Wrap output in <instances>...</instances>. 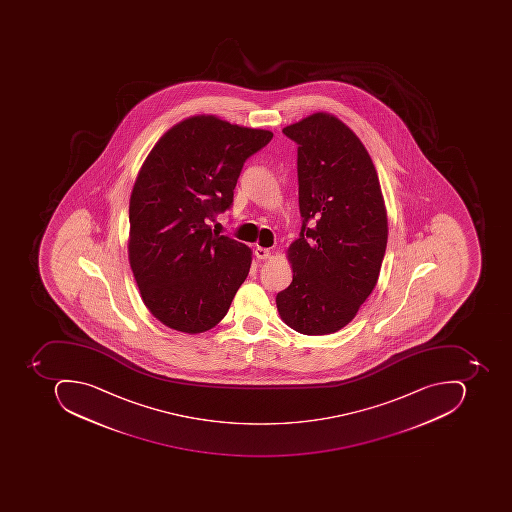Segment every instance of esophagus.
I'll return each mask as SVG.
<instances>
[{"mask_svg":"<svg viewBox=\"0 0 512 512\" xmlns=\"http://www.w3.org/2000/svg\"><path fill=\"white\" fill-rule=\"evenodd\" d=\"M254 254L258 260H268V258L271 257V251H269L268 248H261V246H257V248L254 249Z\"/></svg>","mask_w":512,"mask_h":512,"instance_id":"1","label":"esophagus"}]
</instances>
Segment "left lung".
<instances>
[{
	"label": "left lung",
	"mask_w": 512,
	"mask_h": 512,
	"mask_svg": "<svg viewBox=\"0 0 512 512\" xmlns=\"http://www.w3.org/2000/svg\"><path fill=\"white\" fill-rule=\"evenodd\" d=\"M283 134L298 144L303 221L288 251L294 277L277 308L300 334H332L377 284L388 243L385 201L368 151L334 115H311Z\"/></svg>",
	"instance_id": "1"
}]
</instances>
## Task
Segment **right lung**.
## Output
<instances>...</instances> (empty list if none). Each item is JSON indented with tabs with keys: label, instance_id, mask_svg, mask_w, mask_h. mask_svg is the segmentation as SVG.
<instances>
[{
	"label": "right lung",
	"instance_id": "obj_1",
	"mask_svg": "<svg viewBox=\"0 0 512 512\" xmlns=\"http://www.w3.org/2000/svg\"><path fill=\"white\" fill-rule=\"evenodd\" d=\"M272 137L201 115L147 155L129 203V261L144 304L169 328H214L248 277L251 249L209 221L231 208L244 163Z\"/></svg>",
	"mask_w": 512,
	"mask_h": 512
}]
</instances>
